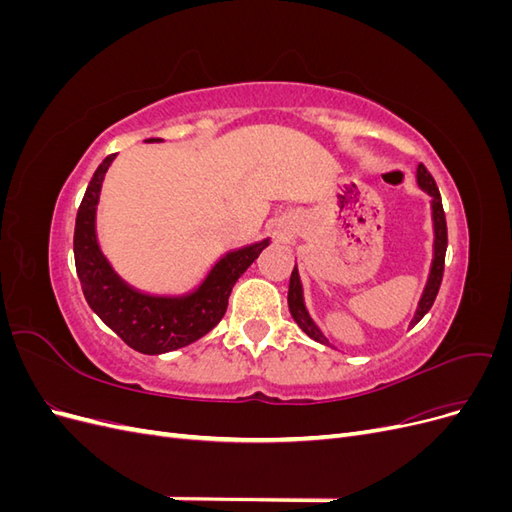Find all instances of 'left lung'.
Here are the masks:
<instances>
[{
	"label": "left lung",
	"mask_w": 512,
	"mask_h": 512,
	"mask_svg": "<svg viewBox=\"0 0 512 512\" xmlns=\"http://www.w3.org/2000/svg\"><path fill=\"white\" fill-rule=\"evenodd\" d=\"M418 185L425 192H429L433 196V228H436V256H433V265H431V273H429V282L427 288L423 292V299L418 303L416 309V316L412 320V324H416L421 320L436 301L438 297V290L442 284V275H444V256H446V245H448V232H446V215H444V207H442V196L438 190V183L436 179L431 177L429 170L425 168V164H418ZM288 307H290V314L294 318V322L299 324V327L320 344H329L324 335L316 329V324L312 322V318L307 316L305 312V305H303V290H301V282H299V273L297 267L292 269L290 275V286H288Z\"/></svg>",
	"instance_id": "8db88e82"
}]
</instances>
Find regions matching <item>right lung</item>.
<instances>
[{
  "label": "right lung",
  "instance_id": "1",
  "mask_svg": "<svg viewBox=\"0 0 512 512\" xmlns=\"http://www.w3.org/2000/svg\"><path fill=\"white\" fill-rule=\"evenodd\" d=\"M113 160L115 153L106 156L96 168L76 213L74 262L83 294L106 327H111L136 352L162 354L183 348L207 335L222 320L232 286L269 245V239L226 254L205 284L190 297H149L132 290L108 267L96 241V205Z\"/></svg>",
  "mask_w": 512,
  "mask_h": 512
}]
</instances>
